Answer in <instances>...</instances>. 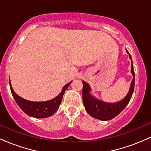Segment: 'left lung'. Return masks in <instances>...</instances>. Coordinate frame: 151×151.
Instances as JSON below:
<instances>
[{"label":"left lung","instance_id":"left-lung-1","mask_svg":"<svg viewBox=\"0 0 151 151\" xmlns=\"http://www.w3.org/2000/svg\"><path fill=\"white\" fill-rule=\"evenodd\" d=\"M126 52L129 54V58L131 60V72L133 75V80L131 81V86H130L129 91L127 95L120 101L116 102V103H107V102L101 101L99 99H96L90 93L91 87L89 84H87L85 81H82L83 102H84L86 111L93 118L101 121L111 120L119 115L129 103L133 93V89H134L135 74L131 55L127 50H126Z\"/></svg>","mask_w":151,"mask_h":151}]
</instances>
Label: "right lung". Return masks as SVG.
Here are the masks:
<instances>
[{"instance_id":"obj_1","label":"right lung","mask_w":151,"mask_h":151,"mask_svg":"<svg viewBox=\"0 0 151 151\" xmlns=\"http://www.w3.org/2000/svg\"><path fill=\"white\" fill-rule=\"evenodd\" d=\"M9 82L12 95H13L16 103L18 104L19 107L27 115L30 116L31 117L42 119V118L49 117L56 112V111L59 109L60 104H61L64 93H65L66 89L68 88V86H70L72 81H70L63 86L61 92L59 93L58 96H57L52 99L46 101H31L20 97L13 91L10 80Z\"/></svg>"}]
</instances>
